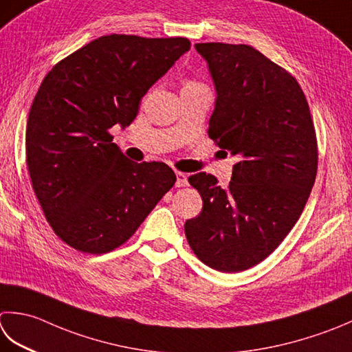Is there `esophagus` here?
<instances>
[{
  "instance_id": "34e87169",
  "label": "esophagus",
  "mask_w": 352,
  "mask_h": 352,
  "mask_svg": "<svg viewBox=\"0 0 352 352\" xmlns=\"http://www.w3.org/2000/svg\"><path fill=\"white\" fill-rule=\"evenodd\" d=\"M175 175H177V186H178V188H184V186L189 184V183H188V174H184V172L177 170Z\"/></svg>"
}]
</instances>
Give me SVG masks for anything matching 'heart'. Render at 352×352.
Segmentation results:
<instances>
[{
	"instance_id": "heart-1",
	"label": "heart",
	"mask_w": 352,
	"mask_h": 352,
	"mask_svg": "<svg viewBox=\"0 0 352 352\" xmlns=\"http://www.w3.org/2000/svg\"><path fill=\"white\" fill-rule=\"evenodd\" d=\"M189 87H204V85H201L197 80H186V84H184L183 88H189Z\"/></svg>"
}]
</instances>
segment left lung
Returning a JSON list of instances; mask_svg holds the SVG:
<instances>
[{"label":"left lung","instance_id":"8db88e82","mask_svg":"<svg viewBox=\"0 0 352 352\" xmlns=\"http://www.w3.org/2000/svg\"><path fill=\"white\" fill-rule=\"evenodd\" d=\"M195 48L218 94L208 134L238 162L226 190L212 174L189 177L203 210L184 233L201 263L236 273L263 263L299 219L318 174V139L305 94L285 68L245 44Z\"/></svg>","mask_w":352,"mask_h":352}]
</instances>
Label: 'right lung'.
Returning a JSON list of instances; mask_svg holds the SVG:
<instances>
[{"mask_svg":"<svg viewBox=\"0 0 352 352\" xmlns=\"http://www.w3.org/2000/svg\"><path fill=\"white\" fill-rule=\"evenodd\" d=\"M190 48L188 38L105 34L54 65L30 107L25 157L53 232L73 249L108 253L134 235L177 177L166 163L131 162L109 133Z\"/></svg>","mask_w":352,"mask_h":352,"instance_id":"obj_1","label":"right lung"}]
</instances>
